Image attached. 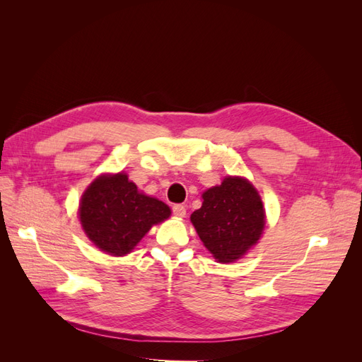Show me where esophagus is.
<instances>
[{"mask_svg":"<svg viewBox=\"0 0 362 362\" xmlns=\"http://www.w3.org/2000/svg\"><path fill=\"white\" fill-rule=\"evenodd\" d=\"M172 211H173V214L177 216V217H185V206L181 205V204L173 205L172 206Z\"/></svg>","mask_w":362,"mask_h":362,"instance_id":"34e87169","label":"esophagus"}]
</instances>
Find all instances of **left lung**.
Wrapping results in <instances>:
<instances>
[{"instance_id":"obj_1","label":"left lung","mask_w":362,"mask_h":362,"mask_svg":"<svg viewBox=\"0 0 362 362\" xmlns=\"http://www.w3.org/2000/svg\"><path fill=\"white\" fill-rule=\"evenodd\" d=\"M202 206L190 221L218 262H234L257 245L266 225L264 208L247 180L228 177L202 194Z\"/></svg>"}]
</instances>
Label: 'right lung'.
Instances as JSON below:
<instances>
[{
    "instance_id": "add662e5",
    "label": "right lung",
    "mask_w": 362,
    "mask_h": 362,
    "mask_svg": "<svg viewBox=\"0 0 362 362\" xmlns=\"http://www.w3.org/2000/svg\"><path fill=\"white\" fill-rule=\"evenodd\" d=\"M80 222L92 243L107 254H129L145 234L170 216V208L140 193L120 172L98 177L81 196Z\"/></svg>"
}]
</instances>
